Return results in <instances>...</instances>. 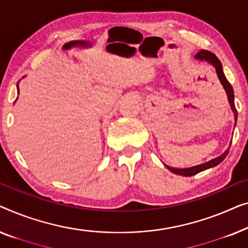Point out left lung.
Returning a JSON list of instances; mask_svg holds the SVG:
<instances>
[{
  "instance_id": "8db88e82",
  "label": "left lung",
  "mask_w": 248,
  "mask_h": 248,
  "mask_svg": "<svg viewBox=\"0 0 248 248\" xmlns=\"http://www.w3.org/2000/svg\"><path fill=\"white\" fill-rule=\"evenodd\" d=\"M194 58L199 59V61L208 62L209 64H211L216 68V73H217L219 81H220L222 86H224V89L226 91V94H227L228 102L230 104V108H232V111L233 112V117H235V124H236L237 110L235 108V102H233V90H232V86L230 85V83L227 81V78H226V76L224 74V71H222V66H221L220 61H219V59L217 58V56H216L215 54H212L211 51H208V50L199 51V53L194 56ZM230 144H232V142H230ZM228 152H229V148L224 153V154L218 156V157L209 160V162H207V163L200 164V165L187 167V169H175V167H170V166H167V165H165V166L170 170V172L174 173V174H177V175L192 176V175H195V174L202 172V170L211 169V167H214V166H217L218 164H220L222 160L226 158V156L228 155Z\"/></svg>"
}]
</instances>
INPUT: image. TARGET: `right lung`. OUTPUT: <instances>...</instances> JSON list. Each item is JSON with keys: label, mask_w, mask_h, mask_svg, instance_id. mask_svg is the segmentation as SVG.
<instances>
[{"label": "right lung", "mask_w": 248, "mask_h": 248, "mask_svg": "<svg viewBox=\"0 0 248 248\" xmlns=\"http://www.w3.org/2000/svg\"><path fill=\"white\" fill-rule=\"evenodd\" d=\"M16 86H18V84H16ZM18 89H19V86H18ZM19 91V90H18Z\"/></svg>", "instance_id": "right-lung-1"}]
</instances>
